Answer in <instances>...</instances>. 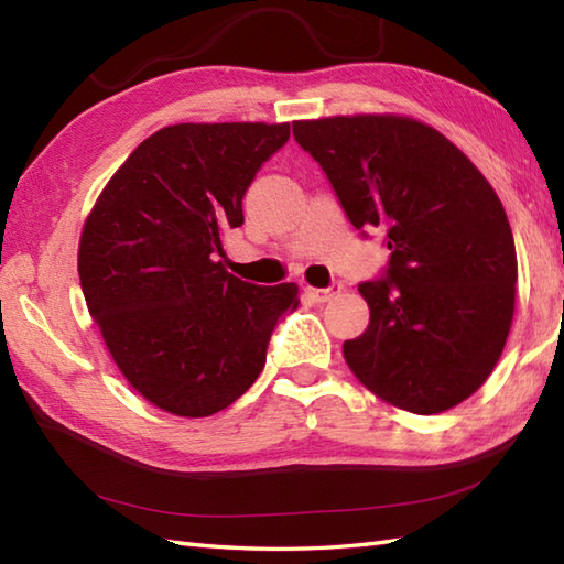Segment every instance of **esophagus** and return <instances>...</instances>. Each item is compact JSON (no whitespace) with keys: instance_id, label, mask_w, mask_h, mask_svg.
Here are the masks:
<instances>
[{"instance_id":"obj_1","label":"esophagus","mask_w":564,"mask_h":564,"mask_svg":"<svg viewBox=\"0 0 564 564\" xmlns=\"http://www.w3.org/2000/svg\"><path fill=\"white\" fill-rule=\"evenodd\" d=\"M337 293H341V283H332L329 289H307V295L313 303H327Z\"/></svg>"}]
</instances>
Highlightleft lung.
Returning <instances> with one entry per match:
<instances>
[{
  "label": "left lung",
  "instance_id": "8db88e82",
  "mask_svg": "<svg viewBox=\"0 0 564 564\" xmlns=\"http://www.w3.org/2000/svg\"><path fill=\"white\" fill-rule=\"evenodd\" d=\"M356 230L386 232V275L344 358L400 410L438 414L482 386L511 329L517 247L495 188L438 130L404 116L295 121ZM366 235V232H364Z\"/></svg>",
  "mask_w": 564,
  "mask_h": 564
}]
</instances>
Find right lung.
Listing matches in <instances>:
<instances>
[{"instance_id": "right-lung-1", "label": "right lung", "mask_w": 564, "mask_h": 564, "mask_svg": "<svg viewBox=\"0 0 564 564\" xmlns=\"http://www.w3.org/2000/svg\"><path fill=\"white\" fill-rule=\"evenodd\" d=\"M289 123H178L142 140L94 203L79 281L106 349L142 398L176 416H210L267 364L297 285L227 273L223 232Z\"/></svg>"}]
</instances>
